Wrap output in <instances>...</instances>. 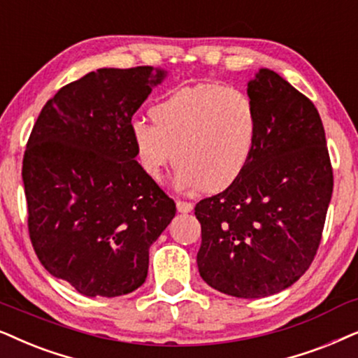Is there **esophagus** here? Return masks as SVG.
Here are the masks:
<instances>
[{
    "instance_id": "obj_1",
    "label": "esophagus",
    "mask_w": 358,
    "mask_h": 358,
    "mask_svg": "<svg viewBox=\"0 0 358 358\" xmlns=\"http://www.w3.org/2000/svg\"><path fill=\"white\" fill-rule=\"evenodd\" d=\"M176 207H178V212H180V213H189V212H192V203L190 202H184V201H178L176 202Z\"/></svg>"
}]
</instances>
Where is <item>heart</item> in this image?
Masks as SVG:
<instances>
[{
	"instance_id": "obj_1",
	"label": "heart",
	"mask_w": 358,
	"mask_h": 358,
	"mask_svg": "<svg viewBox=\"0 0 358 358\" xmlns=\"http://www.w3.org/2000/svg\"><path fill=\"white\" fill-rule=\"evenodd\" d=\"M151 123L134 120L129 138L139 168L159 180L171 162L182 192H222L252 159L258 134L253 101L220 83L182 87L151 106Z\"/></svg>"
}]
</instances>
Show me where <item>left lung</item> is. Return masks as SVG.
I'll return each instance as SVG.
<instances>
[{"mask_svg": "<svg viewBox=\"0 0 358 358\" xmlns=\"http://www.w3.org/2000/svg\"><path fill=\"white\" fill-rule=\"evenodd\" d=\"M258 118L247 169L196 206L197 266L213 289L243 299L294 285L321 243L334 178L313 101L270 69L247 83Z\"/></svg>", "mask_w": 358, "mask_h": 358, "instance_id": "1", "label": "left lung"}]
</instances>
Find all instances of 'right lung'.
<instances>
[{"instance_id": "right-lung-1", "label": "right lung", "mask_w": 358, "mask_h": 358, "mask_svg": "<svg viewBox=\"0 0 358 358\" xmlns=\"http://www.w3.org/2000/svg\"><path fill=\"white\" fill-rule=\"evenodd\" d=\"M161 67L96 69L44 105L22 161L32 247L50 275L88 298L128 294L176 203L139 168L129 127Z\"/></svg>"}]
</instances>
